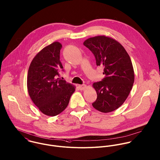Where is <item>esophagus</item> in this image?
Returning a JSON list of instances; mask_svg holds the SVG:
<instances>
[{
    "label": "esophagus",
    "mask_w": 160,
    "mask_h": 160,
    "mask_svg": "<svg viewBox=\"0 0 160 160\" xmlns=\"http://www.w3.org/2000/svg\"><path fill=\"white\" fill-rule=\"evenodd\" d=\"M78 87H79V88H80V90H85V89L86 88V87H87V85H86L85 84L80 85L78 86Z\"/></svg>",
    "instance_id": "esophagus-1"
}]
</instances>
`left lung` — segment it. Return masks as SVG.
Masks as SVG:
<instances>
[{
  "label": "left lung",
  "mask_w": 160,
  "mask_h": 160,
  "mask_svg": "<svg viewBox=\"0 0 160 160\" xmlns=\"http://www.w3.org/2000/svg\"><path fill=\"white\" fill-rule=\"evenodd\" d=\"M84 46L94 54L97 66H102L105 77L93 84L97 99L93 106L102 112L119 108L127 99L134 82V72L127 51L117 41L105 36L85 40Z\"/></svg>",
  "instance_id": "8db88e82"
}]
</instances>
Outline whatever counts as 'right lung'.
<instances>
[{"mask_svg": "<svg viewBox=\"0 0 160 160\" xmlns=\"http://www.w3.org/2000/svg\"><path fill=\"white\" fill-rule=\"evenodd\" d=\"M62 44L54 42L33 58L28 72L27 88L34 104L45 115L55 116L68 104L75 88L59 78L64 71L60 61Z\"/></svg>", "mask_w": 160, "mask_h": 160, "instance_id": "right-lung-1", "label": "right lung"}]
</instances>
